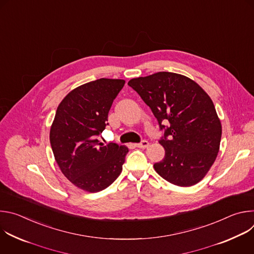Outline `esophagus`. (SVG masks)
<instances>
[{"label": "esophagus", "instance_id": "obj_1", "mask_svg": "<svg viewBox=\"0 0 254 254\" xmlns=\"http://www.w3.org/2000/svg\"><path fill=\"white\" fill-rule=\"evenodd\" d=\"M135 147H137V148H141V149H146V148H148V147H149V141H148V140H146V139H143V140H141L140 142L135 143Z\"/></svg>", "mask_w": 254, "mask_h": 254}]
</instances>
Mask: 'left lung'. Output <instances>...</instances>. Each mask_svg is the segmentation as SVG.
<instances>
[{
	"label": "left lung",
	"instance_id": "obj_1",
	"mask_svg": "<svg viewBox=\"0 0 254 254\" xmlns=\"http://www.w3.org/2000/svg\"><path fill=\"white\" fill-rule=\"evenodd\" d=\"M127 84L151 108L163 131L159 141L166 153L154 165L156 172L177 186L197 184L213 165L222 133L209 95L195 81L173 72L133 78Z\"/></svg>",
	"mask_w": 254,
	"mask_h": 254
}]
</instances>
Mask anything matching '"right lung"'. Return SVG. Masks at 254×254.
I'll return each mask as SVG.
<instances>
[{
	"label": "right lung",
	"instance_id": "obj_1",
	"mask_svg": "<svg viewBox=\"0 0 254 254\" xmlns=\"http://www.w3.org/2000/svg\"><path fill=\"white\" fill-rule=\"evenodd\" d=\"M123 79L100 78L68 93L57 107L50 143L63 175L91 193L104 190L120 176L128 149L98 136L108 125V112L125 85Z\"/></svg>",
	"mask_w": 254,
	"mask_h": 254
}]
</instances>
